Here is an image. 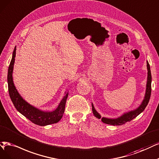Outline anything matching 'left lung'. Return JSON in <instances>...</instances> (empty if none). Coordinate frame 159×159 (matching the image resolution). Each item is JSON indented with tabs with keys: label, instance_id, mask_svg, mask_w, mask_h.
Masks as SVG:
<instances>
[{
	"label": "left lung",
	"instance_id": "obj_1",
	"mask_svg": "<svg viewBox=\"0 0 159 159\" xmlns=\"http://www.w3.org/2000/svg\"><path fill=\"white\" fill-rule=\"evenodd\" d=\"M147 67H148V81H147V84H146V91H145V94L142 103H141L139 106L136 109L133 111H129L128 113H125L123 114L122 116L118 117L116 119H109V118H105V117H102V121L105 124L110 125H113V126H119L125 124L127 122H130L134 118H136L137 116H138L141 113H142L145 109V107L148 105L149 99L151 97V69H150V66L148 63L147 61ZM92 112L93 114L96 118L100 119H101V115H99L96 110L95 109L94 107H93V105L92 103Z\"/></svg>",
	"mask_w": 159,
	"mask_h": 159
}]
</instances>
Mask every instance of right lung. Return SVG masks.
Returning <instances> with one entry per match:
<instances>
[{
    "instance_id": "1",
    "label": "right lung",
    "mask_w": 159,
    "mask_h": 159,
    "mask_svg": "<svg viewBox=\"0 0 159 159\" xmlns=\"http://www.w3.org/2000/svg\"><path fill=\"white\" fill-rule=\"evenodd\" d=\"M16 48L14 50L12 54V58L10 61L8 71V86L9 95L11 102H12L16 109L25 116L27 119L33 122L34 124L39 126H46L48 125L57 123L62 118L63 113L65 111V107L68 97L69 92H66V95L61 99V102L59 104L58 107L56 110L53 111H44L40 110L33 105L28 103L25 100L23 99L20 93L16 90L14 86L12 73L14 69V64L15 62Z\"/></svg>"
}]
</instances>
